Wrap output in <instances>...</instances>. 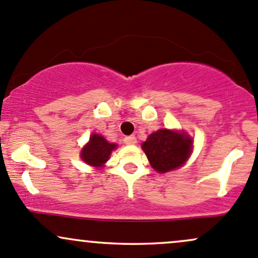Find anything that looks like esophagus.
Instances as JSON below:
<instances>
[{
  "label": "esophagus",
  "instance_id": "obj_1",
  "mask_svg": "<svg viewBox=\"0 0 258 258\" xmlns=\"http://www.w3.org/2000/svg\"><path fill=\"white\" fill-rule=\"evenodd\" d=\"M123 143L127 144V146H133V144L137 143V139H136L135 136H127V137L123 138Z\"/></svg>",
  "mask_w": 258,
  "mask_h": 258
}]
</instances>
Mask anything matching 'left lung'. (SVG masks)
Instances as JSON below:
<instances>
[{
	"instance_id": "left-lung-1",
	"label": "left lung",
	"mask_w": 258,
	"mask_h": 258,
	"mask_svg": "<svg viewBox=\"0 0 258 258\" xmlns=\"http://www.w3.org/2000/svg\"><path fill=\"white\" fill-rule=\"evenodd\" d=\"M142 149L156 172L166 173L184 165L193 150V139L183 131L161 128L147 138Z\"/></svg>"
}]
</instances>
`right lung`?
I'll use <instances>...</instances> for the list:
<instances>
[{
    "mask_svg": "<svg viewBox=\"0 0 258 258\" xmlns=\"http://www.w3.org/2000/svg\"><path fill=\"white\" fill-rule=\"evenodd\" d=\"M116 147V144L109 143L102 135L93 133L88 143L82 148L80 156L90 166L103 167Z\"/></svg>",
    "mask_w": 258,
    "mask_h": 258,
    "instance_id": "1",
    "label": "right lung"
}]
</instances>
